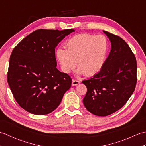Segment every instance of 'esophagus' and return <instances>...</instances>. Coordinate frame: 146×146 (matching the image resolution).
<instances>
[{"instance_id":"esophagus-1","label":"esophagus","mask_w":146,"mask_h":146,"mask_svg":"<svg viewBox=\"0 0 146 146\" xmlns=\"http://www.w3.org/2000/svg\"><path fill=\"white\" fill-rule=\"evenodd\" d=\"M80 82L78 80H72V83H71V85L72 86H76L77 85H78Z\"/></svg>"}]
</instances>
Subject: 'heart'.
I'll list each match as a JSON object with an SVG mask.
<instances>
[{
	"label": "heart",
	"mask_w": 146,
	"mask_h": 146,
	"mask_svg": "<svg viewBox=\"0 0 146 146\" xmlns=\"http://www.w3.org/2000/svg\"><path fill=\"white\" fill-rule=\"evenodd\" d=\"M66 49L58 48L56 58L62 71L68 73L76 66L77 72L86 76L97 74L102 69L107 54V42L104 36L79 34L66 44Z\"/></svg>",
	"instance_id": "heart-1"
}]
</instances>
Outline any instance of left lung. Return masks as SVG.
I'll list each match as a JSON object with an SVG mask.
<instances>
[{
	"mask_svg": "<svg viewBox=\"0 0 146 146\" xmlns=\"http://www.w3.org/2000/svg\"><path fill=\"white\" fill-rule=\"evenodd\" d=\"M111 50L99 72L82 83L87 88L83 102L90 112L107 116L119 110L134 92L137 82V63L124 40L105 31Z\"/></svg>",
	"mask_w": 146,
	"mask_h": 146,
	"instance_id": "1",
	"label": "left lung"
}]
</instances>
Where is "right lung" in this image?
<instances>
[{"label": "right lung", "mask_w": 146, "mask_h": 146, "mask_svg": "<svg viewBox=\"0 0 146 146\" xmlns=\"http://www.w3.org/2000/svg\"><path fill=\"white\" fill-rule=\"evenodd\" d=\"M73 29H40L15 46L10 57L7 82L15 100L28 112L46 115L56 108L71 78L57 68L55 48Z\"/></svg>", "instance_id": "1"}]
</instances>
